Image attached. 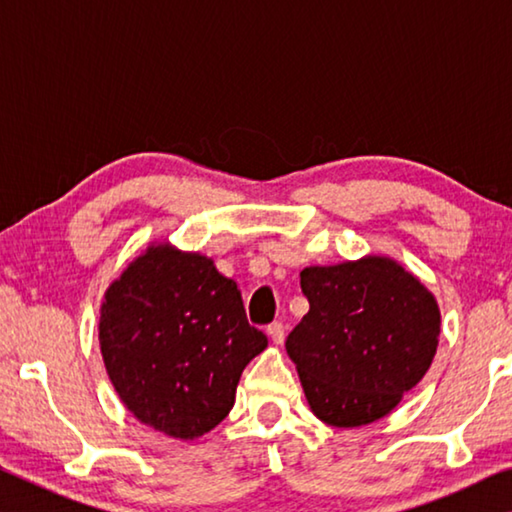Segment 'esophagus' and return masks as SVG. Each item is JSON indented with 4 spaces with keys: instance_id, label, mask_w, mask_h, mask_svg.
<instances>
[{
    "instance_id": "esophagus-1",
    "label": "esophagus",
    "mask_w": 512,
    "mask_h": 512,
    "mask_svg": "<svg viewBox=\"0 0 512 512\" xmlns=\"http://www.w3.org/2000/svg\"><path fill=\"white\" fill-rule=\"evenodd\" d=\"M266 334L275 345H280L284 341V325L282 323H271L266 327Z\"/></svg>"
}]
</instances>
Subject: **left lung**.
I'll use <instances>...</instances> for the list:
<instances>
[{
    "label": "left lung",
    "mask_w": 512,
    "mask_h": 512,
    "mask_svg": "<svg viewBox=\"0 0 512 512\" xmlns=\"http://www.w3.org/2000/svg\"><path fill=\"white\" fill-rule=\"evenodd\" d=\"M300 287L309 311L289 334L287 354L311 413L354 429L395 411L436 357L433 293L386 255L307 266Z\"/></svg>",
    "instance_id": "left-lung-1"
}]
</instances>
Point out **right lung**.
Returning a JSON list of instances; mask_svg holds the SVG:
<instances>
[{
  "mask_svg": "<svg viewBox=\"0 0 512 512\" xmlns=\"http://www.w3.org/2000/svg\"><path fill=\"white\" fill-rule=\"evenodd\" d=\"M99 345L119 400L176 440L212 431L268 345L214 259L153 241L103 293Z\"/></svg>",
  "mask_w": 512,
  "mask_h": 512,
  "instance_id": "obj_1",
  "label": "right lung"
}]
</instances>
